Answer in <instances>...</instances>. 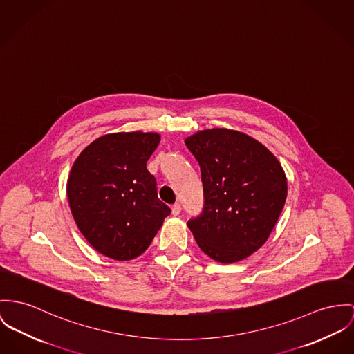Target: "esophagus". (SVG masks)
<instances>
[{
    "mask_svg": "<svg viewBox=\"0 0 354 354\" xmlns=\"http://www.w3.org/2000/svg\"><path fill=\"white\" fill-rule=\"evenodd\" d=\"M171 212H172V216H179L180 212H182L180 205H179V203H174V205L171 206Z\"/></svg>",
    "mask_w": 354,
    "mask_h": 354,
    "instance_id": "1",
    "label": "esophagus"
}]
</instances>
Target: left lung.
Returning a JSON list of instances; mask_svg holds the SVG:
<instances>
[{"instance_id":"1","label":"left lung","mask_w":354,"mask_h":354,"mask_svg":"<svg viewBox=\"0 0 354 354\" xmlns=\"http://www.w3.org/2000/svg\"><path fill=\"white\" fill-rule=\"evenodd\" d=\"M201 167L205 206L187 226L198 246L223 264L244 260L268 240L287 198L280 162L243 132L213 128L185 140Z\"/></svg>"}]
</instances>
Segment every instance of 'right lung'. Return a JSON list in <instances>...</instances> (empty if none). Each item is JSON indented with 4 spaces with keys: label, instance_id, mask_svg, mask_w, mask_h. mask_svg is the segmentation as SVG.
<instances>
[{
    "label": "right lung",
    "instance_id": "add662e5",
    "mask_svg": "<svg viewBox=\"0 0 354 354\" xmlns=\"http://www.w3.org/2000/svg\"><path fill=\"white\" fill-rule=\"evenodd\" d=\"M159 142L160 135L152 132L109 133L88 144L71 167L73 217L88 244L109 259L138 257L171 213L147 169Z\"/></svg>",
    "mask_w": 354,
    "mask_h": 354
}]
</instances>
